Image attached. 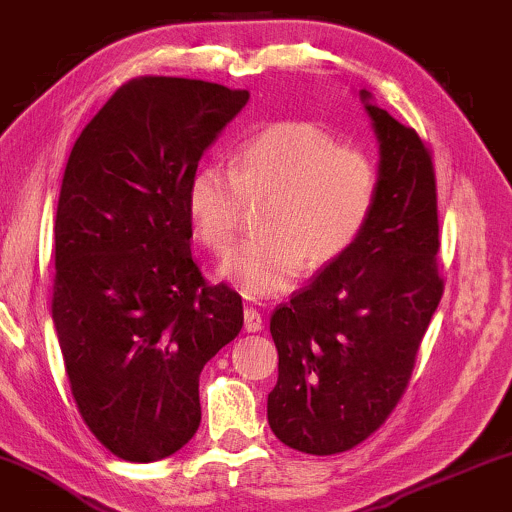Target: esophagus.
I'll use <instances>...</instances> for the list:
<instances>
[{
	"label": "esophagus",
	"mask_w": 512,
	"mask_h": 512,
	"mask_svg": "<svg viewBox=\"0 0 512 512\" xmlns=\"http://www.w3.org/2000/svg\"><path fill=\"white\" fill-rule=\"evenodd\" d=\"M243 319H245V331H248V334H257V331H262V326H264L262 317L255 307H245Z\"/></svg>",
	"instance_id": "34e87169"
}]
</instances>
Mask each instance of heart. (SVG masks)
<instances>
[{"mask_svg": "<svg viewBox=\"0 0 512 512\" xmlns=\"http://www.w3.org/2000/svg\"><path fill=\"white\" fill-rule=\"evenodd\" d=\"M379 200V169L305 121L269 123L233 150L231 174L200 166L188 181L186 214L209 250L236 240L248 205L262 207L264 236L219 264V279L248 298L293 286L303 264L324 269L357 243Z\"/></svg>", "mask_w": 512, "mask_h": 512, "instance_id": "obj_1", "label": "heart"}]
</instances>
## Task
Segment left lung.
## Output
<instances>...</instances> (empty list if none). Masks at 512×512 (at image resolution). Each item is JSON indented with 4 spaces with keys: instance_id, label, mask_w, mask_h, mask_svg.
<instances>
[{
    "instance_id": "left-lung-1",
    "label": "left lung",
    "mask_w": 512,
    "mask_h": 512,
    "mask_svg": "<svg viewBox=\"0 0 512 512\" xmlns=\"http://www.w3.org/2000/svg\"><path fill=\"white\" fill-rule=\"evenodd\" d=\"M360 100L379 143L377 207L353 248L269 322L279 350L269 427L310 455L350 451L386 422L443 295L432 155L372 92Z\"/></svg>"
}]
</instances>
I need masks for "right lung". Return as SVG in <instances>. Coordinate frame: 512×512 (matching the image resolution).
<instances>
[{
    "mask_svg": "<svg viewBox=\"0 0 512 512\" xmlns=\"http://www.w3.org/2000/svg\"><path fill=\"white\" fill-rule=\"evenodd\" d=\"M250 100L188 78H135L73 145L54 219L52 319L71 393L116 458L155 463L200 427V372L243 326L190 252L197 162Z\"/></svg>",
    "mask_w": 512,
    "mask_h": 512,
    "instance_id": "obj_1",
    "label": "right lung"
}]
</instances>
